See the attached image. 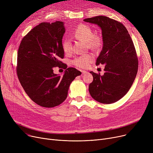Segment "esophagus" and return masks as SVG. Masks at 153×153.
<instances>
[{
  "label": "esophagus",
  "mask_w": 153,
  "mask_h": 153,
  "mask_svg": "<svg viewBox=\"0 0 153 153\" xmlns=\"http://www.w3.org/2000/svg\"><path fill=\"white\" fill-rule=\"evenodd\" d=\"M81 72H82V74H85L87 73V72L85 71H81Z\"/></svg>",
  "instance_id": "obj_1"
}]
</instances>
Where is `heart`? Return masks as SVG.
Listing matches in <instances>:
<instances>
[{
	"label": "heart",
	"instance_id": "1",
	"mask_svg": "<svg viewBox=\"0 0 153 153\" xmlns=\"http://www.w3.org/2000/svg\"><path fill=\"white\" fill-rule=\"evenodd\" d=\"M73 35L77 39L86 42L88 47L92 50H99L103 45V38L100 34L94 33L92 28L85 24H80L74 30ZM62 47L64 52L67 54L72 52V43L69 39L63 40ZM92 54H84L76 57L72 61L74 66L79 68L85 69L89 67L94 61Z\"/></svg>",
	"mask_w": 153,
	"mask_h": 153
}]
</instances>
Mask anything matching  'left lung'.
Here are the masks:
<instances>
[{
    "label": "left lung",
    "instance_id": "obj_1",
    "mask_svg": "<svg viewBox=\"0 0 153 153\" xmlns=\"http://www.w3.org/2000/svg\"><path fill=\"white\" fill-rule=\"evenodd\" d=\"M84 21L102 29L103 48L96 65H105L103 76L90 72L93 81L89 86V93L100 103H115L130 90L137 74L138 59L133 42L121 22L102 15Z\"/></svg>",
    "mask_w": 153,
    "mask_h": 153
}]
</instances>
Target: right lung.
<instances>
[{
	"label": "right lung",
	"instance_id": "right-lung-1",
	"mask_svg": "<svg viewBox=\"0 0 153 153\" xmlns=\"http://www.w3.org/2000/svg\"><path fill=\"white\" fill-rule=\"evenodd\" d=\"M65 32L62 22H42L30 31L20 43L17 53V74L29 97L46 108L58 106L66 100L69 85L81 72L68 68L64 58L62 39ZM66 69L62 76L53 68Z\"/></svg>",
	"mask_w": 153,
	"mask_h": 153
}]
</instances>
